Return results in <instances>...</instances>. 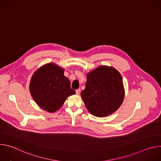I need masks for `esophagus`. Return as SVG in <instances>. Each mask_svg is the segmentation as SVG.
<instances>
[{
  "label": "esophagus",
  "mask_w": 161,
  "mask_h": 161,
  "mask_svg": "<svg viewBox=\"0 0 161 161\" xmlns=\"http://www.w3.org/2000/svg\"><path fill=\"white\" fill-rule=\"evenodd\" d=\"M76 93L77 95H79L80 94V88L76 90Z\"/></svg>",
  "instance_id": "34e87169"
}]
</instances>
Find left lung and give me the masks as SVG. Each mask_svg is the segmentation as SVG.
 <instances>
[{
	"mask_svg": "<svg viewBox=\"0 0 161 161\" xmlns=\"http://www.w3.org/2000/svg\"><path fill=\"white\" fill-rule=\"evenodd\" d=\"M81 96L88 111L104 117L117 111L124 98V87L120 73L112 67L101 65L86 75Z\"/></svg>",
	"mask_w": 161,
	"mask_h": 161,
	"instance_id": "obj_1",
	"label": "left lung"
}]
</instances>
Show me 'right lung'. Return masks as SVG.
Here are the masks:
<instances>
[{"mask_svg": "<svg viewBox=\"0 0 161 161\" xmlns=\"http://www.w3.org/2000/svg\"><path fill=\"white\" fill-rule=\"evenodd\" d=\"M61 67L48 63L33 75L30 83L31 94L42 109L53 113L60 109L68 96L76 93L71 83L64 75Z\"/></svg>", "mask_w": 161, "mask_h": 161, "instance_id": "add662e5", "label": "right lung"}]
</instances>
